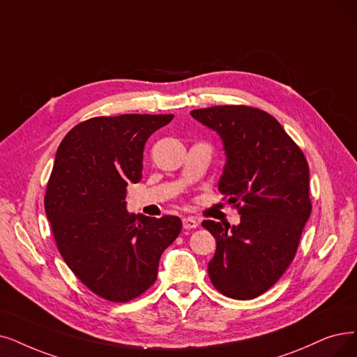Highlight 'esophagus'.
<instances>
[{"label":"esophagus","mask_w":357,"mask_h":357,"mask_svg":"<svg viewBox=\"0 0 357 357\" xmlns=\"http://www.w3.org/2000/svg\"><path fill=\"white\" fill-rule=\"evenodd\" d=\"M183 227L186 228V230H193V228L199 227V222L193 217H184L183 218Z\"/></svg>","instance_id":"1"}]
</instances>
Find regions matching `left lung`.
<instances>
[{
	"label": "left lung",
	"mask_w": 357,
	"mask_h": 357,
	"mask_svg": "<svg viewBox=\"0 0 357 357\" xmlns=\"http://www.w3.org/2000/svg\"><path fill=\"white\" fill-rule=\"evenodd\" d=\"M217 132L225 165L218 190L237 206L240 224L206 220L217 240L209 278L222 294L250 301L280 280L309 220V167L303 152L268 112L246 105L190 111Z\"/></svg>",
	"instance_id": "obj_1"
}]
</instances>
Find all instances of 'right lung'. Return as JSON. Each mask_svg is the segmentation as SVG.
<instances>
[{"instance_id":"1","label":"right lung","mask_w":357,"mask_h":357,"mask_svg":"<svg viewBox=\"0 0 357 357\" xmlns=\"http://www.w3.org/2000/svg\"><path fill=\"white\" fill-rule=\"evenodd\" d=\"M173 114L95 117L71 129L56 149L45 212L63 259L95 294L129 302L156 280L162 252L181 231L173 215L126 209L127 184L142 178L149 136Z\"/></svg>"}]
</instances>
